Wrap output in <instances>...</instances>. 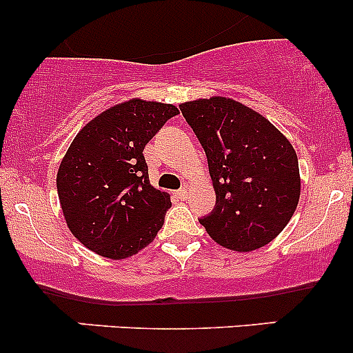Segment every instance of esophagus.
Returning a JSON list of instances; mask_svg holds the SVG:
<instances>
[{
  "mask_svg": "<svg viewBox=\"0 0 353 353\" xmlns=\"http://www.w3.org/2000/svg\"><path fill=\"white\" fill-rule=\"evenodd\" d=\"M177 196H179L181 199H184V198H186L188 196V188H181V190L179 191H177Z\"/></svg>",
  "mask_w": 353,
  "mask_h": 353,
  "instance_id": "34e87169",
  "label": "esophagus"
}]
</instances>
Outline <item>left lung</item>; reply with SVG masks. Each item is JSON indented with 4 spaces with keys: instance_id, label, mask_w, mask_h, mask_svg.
I'll return each instance as SVG.
<instances>
[{
    "instance_id": "8db88e82",
    "label": "left lung",
    "mask_w": 353,
    "mask_h": 353,
    "mask_svg": "<svg viewBox=\"0 0 353 353\" xmlns=\"http://www.w3.org/2000/svg\"><path fill=\"white\" fill-rule=\"evenodd\" d=\"M208 159L213 212L199 223L216 244L239 252L272 243L301 196L297 154L259 112L227 97L179 105Z\"/></svg>"
}]
</instances>
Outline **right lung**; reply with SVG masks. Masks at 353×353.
Segmentation results:
<instances>
[{"instance_id": "add662e5", "label": "right lung", "mask_w": 353, "mask_h": 353, "mask_svg": "<svg viewBox=\"0 0 353 353\" xmlns=\"http://www.w3.org/2000/svg\"><path fill=\"white\" fill-rule=\"evenodd\" d=\"M176 114L172 104L131 99L78 131L56 186L68 229L85 248L124 259L155 239L172 203L150 184L143 150Z\"/></svg>"}]
</instances>
